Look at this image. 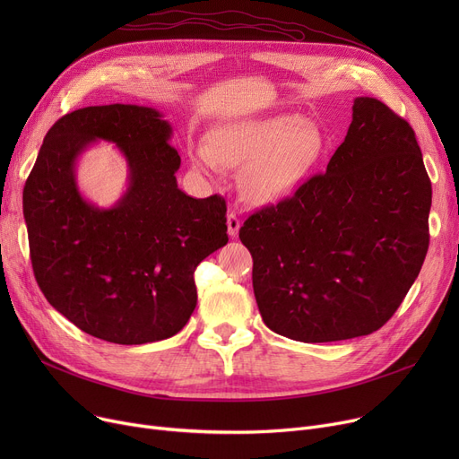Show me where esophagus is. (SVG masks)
Masks as SVG:
<instances>
[{
  "instance_id": "obj_1",
  "label": "esophagus",
  "mask_w": 459,
  "mask_h": 459,
  "mask_svg": "<svg viewBox=\"0 0 459 459\" xmlns=\"http://www.w3.org/2000/svg\"><path fill=\"white\" fill-rule=\"evenodd\" d=\"M239 217L236 215V213H229L227 215V229H229V234L234 238V236H238V230H239Z\"/></svg>"
}]
</instances>
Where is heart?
Masks as SVG:
<instances>
[{
  "mask_svg": "<svg viewBox=\"0 0 459 459\" xmlns=\"http://www.w3.org/2000/svg\"><path fill=\"white\" fill-rule=\"evenodd\" d=\"M320 130L299 115L234 120L217 126L208 141H191L189 161L206 177L223 173L225 165H246L242 186L255 203H275L312 171L324 152Z\"/></svg>",
  "mask_w": 459,
  "mask_h": 459,
  "instance_id": "obj_1",
  "label": "heart"
}]
</instances>
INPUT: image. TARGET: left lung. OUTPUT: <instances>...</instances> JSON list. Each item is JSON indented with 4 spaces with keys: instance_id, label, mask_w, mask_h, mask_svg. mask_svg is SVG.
Returning a JSON list of instances; mask_svg holds the SVG:
<instances>
[{
    "instance_id": "left-lung-1",
    "label": "left lung",
    "mask_w": 459,
    "mask_h": 459,
    "mask_svg": "<svg viewBox=\"0 0 459 459\" xmlns=\"http://www.w3.org/2000/svg\"><path fill=\"white\" fill-rule=\"evenodd\" d=\"M429 206L413 128L383 102L359 96L325 173L239 229L264 324L299 342L377 331L419 277Z\"/></svg>"
}]
</instances>
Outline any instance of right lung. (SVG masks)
I'll return each instance as SVG.
<instances>
[{
  "label": "right lung",
  "mask_w": 459,
  "mask_h": 459,
  "mask_svg": "<svg viewBox=\"0 0 459 459\" xmlns=\"http://www.w3.org/2000/svg\"><path fill=\"white\" fill-rule=\"evenodd\" d=\"M173 128L134 104L91 106L46 134L23 187L33 273L44 298L87 334L147 344L177 334L197 305L193 273L227 246V204L178 189ZM94 140L117 143L129 187L111 209L77 189L75 161Z\"/></svg>",
  "instance_id": "add662e5"
}]
</instances>
